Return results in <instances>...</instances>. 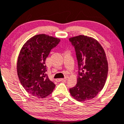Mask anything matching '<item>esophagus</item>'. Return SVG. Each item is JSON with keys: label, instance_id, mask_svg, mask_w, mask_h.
Listing matches in <instances>:
<instances>
[{"label": "esophagus", "instance_id": "34e87169", "mask_svg": "<svg viewBox=\"0 0 124 124\" xmlns=\"http://www.w3.org/2000/svg\"><path fill=\"white\" fill-rule=\"evenodd\" d=\"M66 80H67V78H59V79H56V81H57V82H60V81H65Z\"/></svg>", "mask_w": 124, "mask_h": 124}]
</instances>
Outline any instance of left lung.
<instances>
[{
  "instance_id": "8db88e82",
  "label": "left lung",
  "mask_w": 124,
  "mask_h": 124,
  "mask_svg": "<svg viewBox=\"0 0 124 124\" xmlns=\"http://www.w3.org/2000/svg\"><path fill=\"white\" fill-rule=\"evenodd\" d=\"M69 40L75 49L78 66L77 83L70 93L75 100L84 102L94 98L105 85L108 73L106 55L93 38L79 35Z\"/></svg>"
}]
</instances>
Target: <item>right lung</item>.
<instances>
[{
	"label": "right lung",
	"mask_w": 124,
	"mask_h": 124,
	"mask_svg": "<svg viewBox=\"0 0 124 124\" xmlns=\"http://www.w3.org/2000/svg\"><path fill=\"white\" fill-rule=\"evenodd\" d=\"M60 41L46 34H37L21 49L16 66L18 78L24 90L36 98H45L55 88V85L46 73L45 61Z\"/></svg>",
	"instance_id": "right-lung-1"
}]
</instances>
